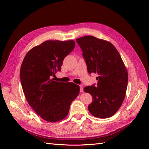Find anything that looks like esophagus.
Here are the masks:
<instances>
[{"label": "esophagus", "mask_w": 149, "mask_h": 149, "mask_svg": "<svg viewBox=\"0 0 149 149\" xmlns=\"http://www.w3.org/2000/svg\"><path fill=\"white\" fill-rule=\"evenodd\" d=\"M80 92H83L84 88H83V87L82 86H80Z\"/></svg>", "instance_id": "esophagus-1"}]
</instances>
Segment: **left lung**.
Here are the masks:
<instances>
[{
  "label": "left lung",
  "mask_w": 149,
  "mask_h": 149,
  "mask_svg": "<svg viewBox=\"0 0 149 149\" xmlns=\"http://www.w3.org/2000/svg\"><path fill=\"white\" fill-rule=\"evenodd\" d=\"M81 48L89 74L97 73L96 86L84 87L92 102L88 110L96 117L113 116L121 107L126 95L128 74L122 57L110 42L93 36L76 39Z\"/></svg>",
  "instance_id": "8db88e82"
}]
</instances>
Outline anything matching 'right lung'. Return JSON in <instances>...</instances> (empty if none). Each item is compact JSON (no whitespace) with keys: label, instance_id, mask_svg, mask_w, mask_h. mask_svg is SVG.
Returning <instances> with one entry per match:
<instances>
[{"label":"right lung","instance_id":"add662e5","mask_svg":"<svg viewBox=\"0 0 149 149\" xmlns=\"http://www.w3.org/2000/svg\"><path fill=\"white\" fill-rule=\"evenodd\" d=\"M75 45L73 40L46 41L30 49L23 59L19 77L24 94L29 105L47 122L65 118L80 93V87L73 83L52 79Z\"/></svg>","mask_w":149,"mask_h":149}]
</instances>
